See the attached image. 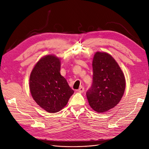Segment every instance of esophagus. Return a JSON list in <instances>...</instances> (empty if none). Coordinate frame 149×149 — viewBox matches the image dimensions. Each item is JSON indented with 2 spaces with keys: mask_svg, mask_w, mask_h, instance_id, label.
<instances>
[{
  "mask_svg": "<svg viewBox=\"0 0 149 149\" xmlns=\"http://www.w3.org/2000/svg\"><path fill=\"white\" fill-rule=\"evenodd\" d=\"M78 91L80 92H83L84 91V87H82V86H81V87L78 88Z\"/></svg>",
  "mask_w": 149,
  "mask_h": 149,
  "instance_id": "esophagus-1",
  "label": "esophagus"
}]
</instances>
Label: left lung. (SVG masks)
I'll list each match as a JSON object with an SVG mask.
<instances>
[{"mask_svg": "<svg viewBox=\"0 0 149 149\" xmlns=\"http://www.w3.org/2000/svg\"><path fill=\"white\" fill-rule=\"evenodd\" d=\"M92 68V84L86 95L94 111L106 112L120 101L125 87L124 75L114 58L104 52L95 53Z\"/></svg>", "mask_w": 149, "mask_h": 149, "instance_id": "left-lung-1", "label": "left lung"}]
</instances>
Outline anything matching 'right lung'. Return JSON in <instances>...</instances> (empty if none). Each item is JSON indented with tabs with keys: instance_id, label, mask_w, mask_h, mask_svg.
<instances>
[{
	"instance_id": "1",
	"label": "right lung",
	"mask_w": 149,
	"mask_h": 149,
	"mask_svg": "<svg viewBox=\"0 0 149 149\" xmlns=\"http://www.w3.org/2000/svg\"><path fill=\"white\" fill-rule=\"evenodd\" d=\"M29 84L33 99L49 113L60 111L74 93L61 74L60 60L54 55L38 61L31 72Z\"/></svg>"
}]
</instances>
